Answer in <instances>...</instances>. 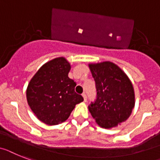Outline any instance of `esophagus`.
Returning a JSON list of instances; mask_svg holds the SVG:
<instances>
[{
	"mask_svg": "<svg viewBox=\"0 0 160 160\" xmlns=\"http://www.w3.org/2000/svg\"><path fill=\"white\" fill-rule=\"evenodd\" d=\"M82 96H83V98H84V102H86V101H87V95L84 92V93L82 94Z\"/></svg>",
	"mask_w": 160,
	"mask_h": 160,
	"instance_id": "34e87169",
	"label": "esophagus"
}]
</instances>
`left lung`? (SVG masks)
<instances>
[{
	"label": "left lung",
	"mask_w": 160,
	"mask_h": 160,
	"mask_svg": "<svg viewBox=\"0 0 160 160\" xmlns=\"http://www.w3.org/2000/svg\"><path fill=\"white\" fill-rule=\"evenodd\" d=\"M95 80L97 98L88 110L104 128L116 127L130 116L135 105L132 84L124 72L111 62L88 64Z\"/></svg>",
	"instance_id": "8db88e82"
}]
</instances>
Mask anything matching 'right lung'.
Returning <instances> with one entry per match:
<instances>
[{
  "label": "right lung",
  "instance_id": "right-lung-1",
  "mask_svg": "<svg viewBox=\"0 0 160 160\" xmlns=\"http://www.w3.org/2000/svg\"><path fill=\"white\" fill-rule=\"evenodd\" d=\"M70 69L65 58H57L44 64L28 84V105L37 117L48 125L66 121L76 104L84 101L75 92L76 83L68 77Z\"/></svg>",
  "mask_w": 160,
  "mask_h": 160
}]
</instances>
